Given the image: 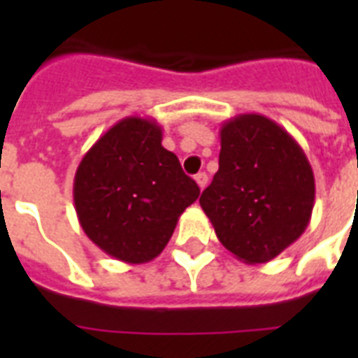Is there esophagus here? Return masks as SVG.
Here are the masks:
<instances>
[{"mask_svg":"<svg viewBox=\"0 0 358 358\" xmlns=\"http://www.w3.org/2000/svg\"><path fill=\"white\" fill-rule=\"evenodd\" d=\"M195 182H196V185L201 187V189H204V187L208 185V174L206 173H199L195 176Z\"/></svg>","mask_w":358,"mask_h":358,"instance_id":"1","label":"esophagus"}]
</instances>
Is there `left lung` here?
I'll return each instance as SVG.
<instances>
[{"mask_svg":"<svg viewBox=\"0 0 358 358\" xmlns=\"http://www.w3.org/2000/svg\"><path fill=\"white\" fill-rule=\"evenodd\" d=\"M219 135V171L199 202L224 249L249 266L266 264L310 223V163L299 143L264 115H238Z\"/></svg>","mask_w":358,"mask_h":358,"instance_id":"8db88e82","label":"left lung"}]
</instances>
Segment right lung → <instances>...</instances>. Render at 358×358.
<instances>
[{
    "mask_svg": "<svg viewBox=\"0 0 358 358\" xmlns=\"http://www.w3.org/2000/svg\"><path fill=\"white\" fill-rule=\"evenodd\" d=\"M156 120L126 117L81 157L74 206L81 229L106 255L146 264L162 255L201 189L162 146Z\"/></svg>",
    "mask_w": 358,
    "mask_h": 358,
    "instance_id": "add662e5",
    "label": "right lung"
}]
</instances>
